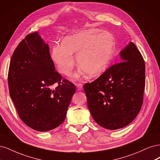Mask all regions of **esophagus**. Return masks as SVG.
I'll return each mask as SVG.
<instances>
[{"instance_id": "34e87169", "label": "esophagus", "mask_w": 160, "mask_h": 160, "mask_svg": "<svg viewBox=\"0 0 160 160\" xmlns=\"http://www.w3.org/2000/svg\"><path fill=\"white\" fill-rule=\"evenodd\" d=\"M76 87L78 88V90H82V88H83V84H81V83H77L76 84Z\"/></svg>"}]
</instances>
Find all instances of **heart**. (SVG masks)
Instances as JSON below:
<instances>
[{
  "mask_svg": "<svg viewBox=\"0 0 160 160\" xmlns=\"http://www.w3.org/2000/svg\"><path fill=\"white\" fill-rule=\"evenodd\" d=\"M116 50V39L112 33L91 28L66 37L54 45L51 58L62 74L70 76L75 66L73 53L80 68L78 75L94 76L109 63Z\"/></svg>",
  "mask_w": 160,
  "mask_h": 160,
  "instance_id": "obj_1",
  "label": "heart"
}]
</instances>
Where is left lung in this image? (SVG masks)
<instances>
[{"label": "left lung", "mask_w": 160, "mask_h": 160, "mask_svg": "<svg viewBox=\"0 0 160 160\" xmlns=\"http://www.w3.org/2000/svg\"><path fill=\"white\" fill-rule=\"evenodd\" d=\"M120 55L122 62L84 85L92 118L98 124L111 130L125 127L135 119L143 104L145 88V62L136 45L130 42Z\"/></svg>", "instance_id": "left-lung-1"}]
</instances>
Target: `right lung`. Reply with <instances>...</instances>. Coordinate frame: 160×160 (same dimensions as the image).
<instances>
[{
  "label": "right lung",
  "mask_w": 160,
  "mask_h": 160,
  "mask_svg": "<svg viewBox=\"0 0 160 160\" xmlns=\"http://www.w3.org/2000/svg\"><path fill=\"white\" fill-rule=\"evenodd\" d=\"M62 78L48 45L38 32L28 34L14 50L8 74L10 96L25 124L47 132L64 121L76 86Z\"/></svg>",
  "instance_id": "add662e5"
}]
</instances>
